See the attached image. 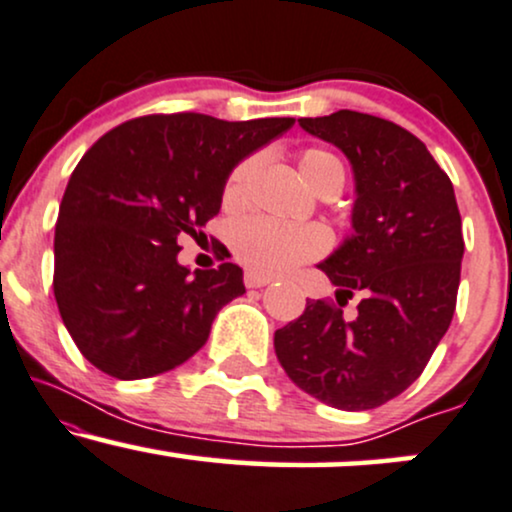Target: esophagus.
Listing matches in <instances>:
<instances>
[{"label": "esophagus", "instance_id": "34e87169", "mask_svg": "<svg viewBox=\"0 0 512 512\" xmlns=\"http://www.w3.org/2000/svg\"><path fill=\"white\" fill-rule=\"evenodd\" d=\"M243 281H245V286H248V288H262V286H269V283H272L269 276H262V274H255V272H245Z\"/></svg>", "mask_w": 512, "mask_h": 512}]
</instances>
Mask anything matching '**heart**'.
Listing matches in <instances>:
<instances>
[{
  "instance_id": "1",
  "label": "heart",
  "mask_w": 512,
  "mask_h": 512,
  "mask_svg": "<svg viewBox=\"0 0 512 512\" xmlns=\"http://www.w3.org/2000/svg\"><path fill=\"white\" fill-rule=\"evenodd\" d=\"M257 169V157L250 155L233 166L221 190L226 209H236L245 202L248 183ZM300 171L317 193L336 188L346 181L341 159L326 150L310 147L300 155ZM233 257L250 272L262 276H279L291 272L298 264L317 260L326 250V233L317 226H291L267 217H248L233 224L229 233Z\"/></svg>"
}]
</instances>
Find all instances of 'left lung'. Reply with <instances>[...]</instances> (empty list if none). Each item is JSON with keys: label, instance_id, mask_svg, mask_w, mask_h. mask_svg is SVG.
<instances>
[{"label": "left lung", "instance_id": "obj_1", "mask_svg": "<svg viewBox=\"0 0 512 512\" xmlns=\"http://www.w3.org/2000/svg\"><path fill=\"white\" fill-rule=\"evenodd\" d=\"M353 164L355 233L319 269L334 300L274 334L295 386L338 410H372L396 398L427 367L451 326L465 240L453 183L427 145L398 123L341 109L298 119ZM363 295L358 315L342 305Z\"/></svg>", "mask_w": 512, "mask_h": 512}]
</instances>
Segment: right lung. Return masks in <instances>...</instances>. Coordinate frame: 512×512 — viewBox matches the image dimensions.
Returning a JSON list of instances; mask_svg holds the SVG:
<instances>
[{"mask_svg":"<svg viewBox=\"0 0 512 512\" xmlns=\"http://www.w3.org/2000/svg\"><path fill=\"white\" fill-rule=\"evenodd\" d=\"M293 119L147 114L104 133L66 186L54 231V298L90 365L131 381L169 372L207 343L245 293L243 269L178 264V238L205 236L229 171Z\"/></svg>","mask_w":512,"mask_h":512,"instance_id":"obj_1","label":"right lung"}]
</instances>
